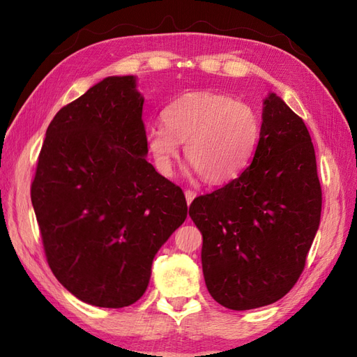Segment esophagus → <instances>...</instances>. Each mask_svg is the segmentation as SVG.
<instances>
[{"instance_id": "esophagus-1", "label": "esophagus", "mask_w": 357, "mask_h": 357, "mask_svg": "<svg viewBox=\"0 0 357 357\" xmlns=\"http://www.w3.org/2000/svg\"><path fill=\"white\" fill-rule=\"evenodd\" d=\"M196 198V192L195 190H185V201L188 206H190L192 201Z\"/></svg>"}]
</instances>
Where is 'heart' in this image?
I'll return each mask as SVG.
<instances>
[{
  "label": "heart",
  "instance_id": "obj_1",
  "mask_svg": "<svg viewBox=\"0 0 357 357\" xmlns=\"http://www.w3.org/2000/svg\"><path fill=\"white\" fill-rule=\"evenodd\" d=\"M164 123L147 128V147L158 169L170 173L179 142L185 158L208 184L236 178L252 162L261 119L252 105L216 92H192L162 112Z\"/></svg>",
  "mask_w": 357,
  "mask_h": 357
}]
</instances>
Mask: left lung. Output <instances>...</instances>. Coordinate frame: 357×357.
Returning a JSON list of instances; mask_svg holds the SVG:
<instances>
[{
    "instance_id": "8db88e82",
    "label": "left lung",
    "mask_w": 357,
    "mask_h": 357,
    "mask_svg": "<svg viewBox=\"0 0 357 357\" xmlns=\"http://www.w3.org/2000/svg\"><path fill=\"white\" fill-rule=\"evenodd\" d=\"M321 210L310 133L270 93L252 164L188 208L202 234V271L213 299L230 310H252L284 298L304 271Z\"/></svg>"
}]
</instances>
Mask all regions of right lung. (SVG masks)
Here are the masks:
<instances>
[{"instance_id": "1", "label": "right lung", "mask_w": 357, "mask_h": 357, "mask_svg": "<svg viewBox=\"0 0 357 357\" xmlns=\"http://www.w3.org/2000/svg\"><path fill=\"white\" fill-rule=\"evenodd\" d=\"M135 77H109L64 105L45 132L30 198L49 267L90 305H132L151 262L185 221L181 187L147 159Z\"/></svg>"}]
</instances>
